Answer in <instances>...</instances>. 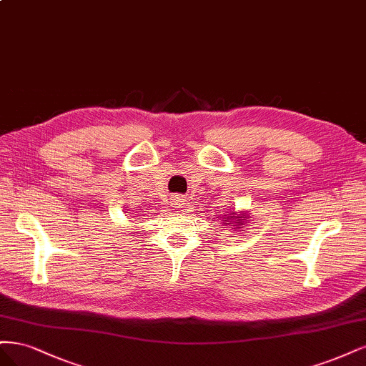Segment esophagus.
<instances>
[{
	"instance_id": "1",
	"label": "esophagus",
	"mask_w": 366,
	"mask_h": 366,
	"mask_svg": "<svg viewBox=\"0 0 366 366\" xmlns=\"http://www.w3.org/2000/svg\"><path fill=\"white\" fill-rule=\"evenodd\" d=\"M172 200H173V207H181V205H182V202H184L182 196H179V194H174Z\"/></svg>"
}]
</instances>
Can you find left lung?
<instances>
[{
  "label": "left lung",
  "mask_w": 366,
  "mask_h": 366,
  "mask_svg": "<svg viewBox=\"0 0 366 366\" xmlns=\"http://www.w3.org/2000/svg\"><path fill=\"white\" fill-rule=\"evenodd\" d=\"M231 217H234V216H231ZM239 220H242V219H239ZM235 223H237V222H235ZM225 225H227V223H225Z\"/></svg>",
  "instance_id": "8db88e82"
}]
</instances>
